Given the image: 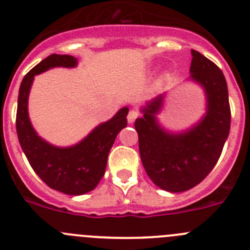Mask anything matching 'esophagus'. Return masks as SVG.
Listing matches in <instances>:
<instances>
[{"label":"esophagus","instance_id":"34e87169","mask_svg":"<svg viewBox=\"0 0 250 250\" xmlns=\"http://www.w3.org/2000/svg\"><path fill=\"white\" fill-rule=\"evenodd\" d=\"M139 116V112L137 111L136 108H132L129 109V112H128V116H127V120H128V123H133L134 121L138 118Z\"/></svg>","mask_w":250,"mask_h":250}]
</instances>
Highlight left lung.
I'll return each instance as SVG.
<instances>
[{
    "label": "left lung",
    "mask_w": 250,
    "mask_h": 250,
    "mask_svg": "<svg viewBox=\"0 0 250 250\" xmlns=\"http://www.w3.org/2000/svg\"><path fill=\"white\" fill-rule=\"evenodd\" d=\"M190 72L206 91L207 112L188 132H165L155 114L163 95L146 104L143 117L134 122L142 164L154 184L170 192H183L199 185L217 164L230 128L228 88L222 70L197 50H191Z\"/></svg>",
    "instance_id": "8db88e82"
}]
</instances>
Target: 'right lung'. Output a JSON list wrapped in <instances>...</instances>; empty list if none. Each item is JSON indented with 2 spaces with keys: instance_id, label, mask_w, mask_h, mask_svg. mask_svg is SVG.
<instances>
[{
  "instance_id": "obj_1",
  "label": "right lung",
  "mask_w": 250,
  "mask_h": 250,
  "mask_svg": "<svg viewBox=\"0 0 250 250\" xmlns=\"http://www.w3.org/2000/svg\"><path fill=\"white\" fill-rule=\"evenodd\" d=\"M76 62L71 55L51 54L36 65L21 83L16 116L18 141L30 167L49 188L66 195H83L96 188L106 170L109 149L127 125L128 114V108L123 107L74 146L58 148L43 141L28 117V95L34 76L54 66L74 67Z\"/></svg>"
}]
</instances>
